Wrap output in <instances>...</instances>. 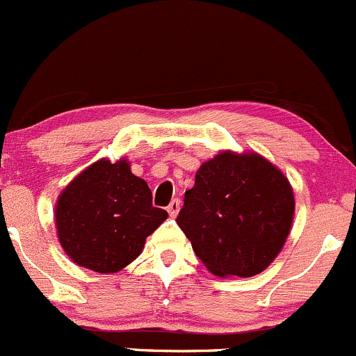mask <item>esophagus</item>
I'll return each mask as SVG.
<instances>
[{
  "mask_svg": "<svg viewBox=\"0 0 356 356\" xmlns=\"http://www.w3.org/2000/svg\"><path fill=\"white\" fill-rule=\"evenodd\" d=\"M168 212H170L171 218H177L178 212H179V200L178 199H173L168 205Z\"/></svg>",
  "mask_w": 356,
  "mask_h": 356,
  "instance_id": "esophagus-1",
  "label": "esophagus"
}]
</instances>
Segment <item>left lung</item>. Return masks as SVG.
<instances>
[{
    "mask_svg": "<svg viewBox=\"0 0 356 356\" xmlns=\"http://www.w3.org/2000/svg\"><path fill=\"white\" fill-rule=\"evenodd\" d=\"M293 216L280 168L257 152L221 151L199 168L177 222L212 274L252 277L283 250Z\"/></svg>",
    "mask_w": 356,
    "mask_h": 356,
    "instance_id": "1",
    "label": "left lung"
}]
</instances>
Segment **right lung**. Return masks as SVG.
I'll return each instance as SVG.
<instances>
[{"label":"right lung","mask_w":356,"mask_h":356,"mask_svg":"<svg viewBox=\"0 0 356 356\" xmlns=\"http://www.w3.org/2000/svg\"><path fill=\"white\" fill-rule=\"evenodd\" d=\"M168 218L152 207L147 181L127 157H102L76 175L54 207L58 240L76 266L101 274L124 269L142 254L145 238Z\"/></svg>","instance_id":"add662e5"}]
</instances>
